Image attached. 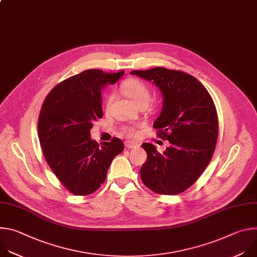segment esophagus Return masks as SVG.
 Instances as JSON below:
<instances>
[{"mask_svg":"<svg viewBox=\"0 0 257 257\" xmlns=\"http://www.w3.org/2000/svg\"><path fill=\"white\" fill-rule=\"evenodd\" d=\"M124 144H125V148H127V149H135L139 146V144L137 142L131 141V140H126L124 142Z\"/></svg>","mask_w":257,"mask_h":257,"instance_id":"1","label":"esophagus"}]
</instances>
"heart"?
<instances>
[{
  "instance_id": "heart-1",
  "label": "heart",
  "mask_w": 257,
  "mask_h": 257,
  "mask_svg": "<svg viewBox=\"0 0 257 257\" xmlns=\"http://www.w3.org/2000/svg\"><path fill=\"white\" fill-rule=\"evenodd\" d=\"M121 90L136 105L148 104L151 99V90L149 86L141 80L136 78L127 79L122 84ZM111 100H112V96L109 95L106 99V103L109 104ZM124 132L129 136H132L135 134L134 128H131V127L125 128Z\"/></svg>"
}]
</instances>
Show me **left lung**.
Here are the masks:
<instances>
[{
  "label": "left lung",
  "instance_id": "8db88e82",
  "mask_svg": "<svg viewBox=\"0 0 257 257\" xmlns=\"http://www.w3.org/2000/svg\"><path fill=\"white\" fill-rule=\"evenodd\" d=\"M130 74L152 81L161 91L163 106L154 127L170 143L162 154L154 144L142 143L148 154L140 170L142 182L156 193L179 194L194 184L213 155L218 123L212 98L184 72L157 67Z\"/></svg>",
  "mask_w": 257,
  "mask_h": 257
}]
</instances>
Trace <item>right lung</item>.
I'll use <instances>...</instances> for the list:
<instances>
[{
    "label": "right lung",
    "instance_id": "obj_1",
    "mask_svg": "<svg viewBox=\"0 0 257 257\" xmlns=\"http://www.w3.org/2000/svg\"><path fill=\"white\" fill-rule=\"evenodd\" d=\"M123 75L124 71L86 70L58 84L44 101L38 126L43 153L54 174L73 194L97 190L112 161L124 150L119 138L99 146L90 137L93 123L102 117L101 90Z\"/></svg>",
    "mask_w": 257,
    "mask_h": 257
}]
</instances>
